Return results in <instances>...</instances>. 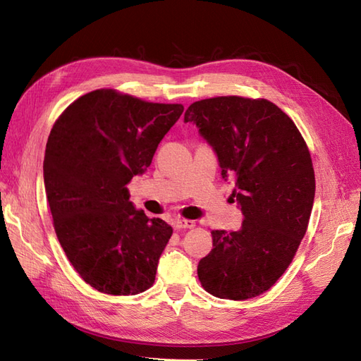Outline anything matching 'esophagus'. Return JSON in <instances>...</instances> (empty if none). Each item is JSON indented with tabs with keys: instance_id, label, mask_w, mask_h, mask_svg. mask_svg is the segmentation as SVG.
<instances>
[{
	"instance_id": "esophagus-1",
	"label": "esophagus",
	"mask_w": 361,
	"mask_h": 361,
	"mask_svg": "<svg viewBox=\"0 0 361 361\" xmlns=\"http://www.w3.org/2000/svg\"><path fill=\"white\" fill-rule=\"evenodd\" d=\"M174 226H176V228H192L195 224L191 220H176Z\"/></svg>"
}]
</instances>
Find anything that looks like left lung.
<instances>
[{
	"label": "left lung",
	"mask_w": 361,
	"mask_h": 361,
	"mask_svg": "<svg viewBox=\"0 0 361 361\" xmlns=\"http://www.w3.org/2000/svg\"><path fill=\"white\" fill-rule=\"evenodd\" d=\"M185 123L212 147L244 215L238 232L212 231L197 274L214 297L247 300L283 276L307 231L314 171L300 130L267 99L221 96L194 102Z\"/></svg>",
	"instance_id": "8db88e82"
}]
</instances>
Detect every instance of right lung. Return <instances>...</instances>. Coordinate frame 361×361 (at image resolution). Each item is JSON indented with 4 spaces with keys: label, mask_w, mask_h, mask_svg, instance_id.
Masks as SVG:
<instances>
[{
    "label": "right lung",
    "mask_w": 361,
    "mask_h": 361,
    "mask_svg": "<svg viewBox=\"0 0 361 361\" xmlns=\"http://www.w3.org/2000/svg\"><path fill=\"white\" fill-rule=\"evenodd\" d=\"M182 113L180 104L102 89L78 97L51 129L43 180L54 228L96 290L135 295L154 285L173 228L137 209L126 185L147 170Z\"/></svg>",
    "instance_id": "add662e5"
}]
</instances>
